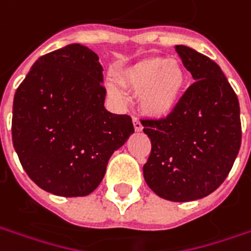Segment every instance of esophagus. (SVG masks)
<instances>
[{
    "instance_id": "1",
    "label": "esophagus",
    "mask_w": 251,
    "mask_h": 251,
    "mask_svg": "<svg viewBox=\"0 0 251 251\" xmlns=\"http://www.w3.org/2000/svg\"><path fill=\"white\" fill-rule=\"evenodd\" d=\"M132 123H134V130L135 131L142 130V124H141V121L138 120L137 117H134V119H132Z\"/></svg>"
}]
</instances>
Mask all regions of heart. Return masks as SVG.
<instances>
[{"label":"heart","mask_w":251,"mask_h":251,"mask_svg":"<svg viewBox=\"0 0 251 251\" xmlns=\"http://www.w3.org/2000/svg\"><path fill=\"white\" fill-rule=\"evenodd\" d=\"M120 82L126 89L138 93L140 109L147 116L165 119L177 109L186 74L177 60L153 57L130 67L123 74ZM121 85L117 81L109 83V89L117 98L124 95Z\"/></svg>","instance_id":"1"}]
</instances>
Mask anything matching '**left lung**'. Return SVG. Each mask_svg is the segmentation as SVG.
<instances>
[{"mask_svg":"<svg viewBox=\"0 0 251 251\" xmlns=\"http://www.w3.org/2000/svg\"><path fill=\"white\" fill-rule=\"evenodd\" d=\"M196 82L166 119L141 120L151 140L144 178L159 197L186 202L209 196L227 177L242 144L240 107L215 61L176 46Z\"/></svg>","mask_w":251,"mask_h":251,"instance_id":"8db88e82","label":"left lung"}]
</instances>
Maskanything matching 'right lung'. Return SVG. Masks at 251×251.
<instances>
[{
    "mask_svg": "<svg viewBox=\"0 0 251 251\" xmlns=\"http://www.w3.org/2000/svg\"><path fill=\"white\" fill-rule=\"evenodd\" d=\"M101 71L98 54L68 44L42 55L15 92L14 148L27 176L47 193L91 194L113 152L134 132L130 116L104 109Z\"/></svg>",
    "mask_w": 251,
    "mask_h": 251,
    "instance_id": "1",
    "label": "right lung"
}]
</instances>
